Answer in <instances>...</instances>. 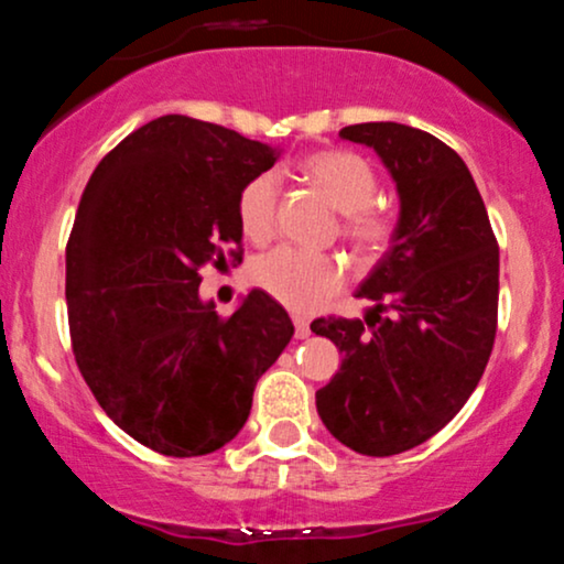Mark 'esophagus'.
<instances>
[{
  "instance_id": "obj_1",
  "label": "esophagus",
  "mask_w": 564,
  "mask_h": 564,
  "mask_svg": "<svg viewBox=\"0 0 564 564\" xmlns=\"http://www.w3.org/2000/svg\"><path fill=\"white\" fill-rule=\"evenodd\" d=\"M294 337L296 339L311 337V324H307L305 318H300V315H294Z\"/></svg>"
}]
</instances>
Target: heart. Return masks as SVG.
Instances as JSON below:
<instances>
[{
    "label": "heart",
    "instance_id": "1",
    "mask_svg": "<svg viewBox=\"0 0 564 564\" xmlns=\"http://www.w3.org/2000/svg\"><path fill=\"white\" fill-rule=\"evenodd\" d=\"M302 176L326 200L345 214L343 232L361 253H377L388 246L393 232L391 216L372 206L377 195V176L372 165L356 152L324 150L307 154L300 163ZM278 176L272 171L257 173L243 184L238 195L240 230L253 243H264L275 232ZM253 283L272 300L296 313L318 311L343 286V264L329 253L300 251L283 246L264 253L253 264Z\"/></svg>",
    "mask_w": 564,
    "mask_h": 564
}]
</instances>
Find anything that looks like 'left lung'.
<instances>
[{
  "instance_id": "8db88e82",
  "label": "left lung",
  "mask_w": 564,
  "mask_h": 564,
  "mask_svg": "<svg viewBox=\"0 0 564 564\" xmlns=\"http://www.w3.org/2000/svg\"><path fill=\"white\" fill-rule=\"evenodd\" d=\"M339 139L377 152L395 184L391 246L356 296L364 321L318 318L311 329L343 352L315 393L321 420L361 455L429 442L468 401L498 326V240L460 154L401 122H361Z\"/></svg>"
}]
</instances>
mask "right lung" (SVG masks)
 I'll return each mask as SVG.
<instances>
[{
  "label": "right lung",
  "mask_w": 564,
  "mask_h": 564,
  "mask_svg": "<svg viewBox=\"0 0 564 564\" xmlns=\"http://www.w3.org/2000/svg\"><path fill=\"white\" fill-rule=\"evenodd\" d=\"M278 158L230 128L165 115L122 139L83 192L66 246L74 358L101 410L154 453L232 442L292 339L289 313L259 289L230 318L200 296V270L243 240L240 189Z\"/></svg>",
  "instance_id": "add662e5"
}]
</instances>
